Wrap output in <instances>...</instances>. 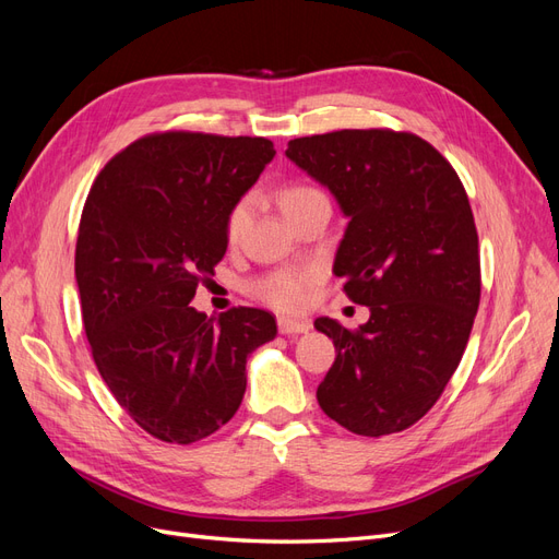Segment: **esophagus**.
Masks as SVG:
<instances>
[{
    "label": "esophagus",
    "instance_id": "34e87169",
    "mask_svg": "<svg viewBox=\"0 0 559 559\" xmlns=\"http://www.w3.org/2000/svg\"><path fill=\"white\" fill-rule=\"evenodd\" d=\"M277 326H280V333H284V335L308 333L312 329L310 321H306V319H286V317L277 319Z\"/></svg>",
    "mask_w": 559,
    "mask_h": 559
}]
</instances>
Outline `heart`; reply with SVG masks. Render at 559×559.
I'll return each mask as SVG.
<instances>
[{"mask_svg":"<svg viewBox=\"0 0 559 559\" xmlns=\"http://www.w3.org/2000/svg\"><path fill=\"white\" fill-rule=\"evenodd\" d=\"M317 198H324V193L317 191L314 186L289 183L280 191V207L284 216H289L292 212L308 205V202ZM247 216H249L247 200H240L238 205H233L226 218L228 240L240 238V233L245 230V224H247ZM310 286H312V275L306 273V270H277V273H270L253 282L251 292L253 296L277 310H298L306 306V300L310 296Z\"/></svg>","mask_w":559,"mask_h":559,"instance_id":"b5f03b06","label":"heart"}]
</instances>
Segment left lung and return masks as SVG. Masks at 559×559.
Returning a JSON list of instances; mask_svg holds the SVG:
<instances>
[{
	"label": "left lung",
	"mask_w": 559,
	"mask_h": 559,
	"mask_svg": "<svg viewBox=\"0 0 559 559\" xmlns=\"http://www.w3.org/2000/svg\"><path fill=\"white\" fill-rule=\"evenodd\" d=\"M286 158L349 218L333 273L370 310L357 331L319 317L335 345L317 401L359 436L413 427L462 361L480 302L478 233L452 165L413 132L337 130L289 142Z\"/></svg>",
	"instance_id": "8db88e82"
}]
</instances>
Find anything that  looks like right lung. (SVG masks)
<instances>
[{"mask_svg": "<svg viewBox=\"0 0 559 559\" xmlns=\"http://www.w3.org/2000/svg\"><path fill=\"white\" fill-rule=\"evenodd\" d=\"M273 156L265 138L146 134L105 165L83 205V329L118 405L158 441L222 429L242 403L247 357L277 335L265 310L189 306L224 259L228 212Z\"/></svg>", "mask_w": 559, "mask_h": 559, "instance_id": "add662e5", "label": "right lung"}]
</instances>
